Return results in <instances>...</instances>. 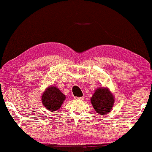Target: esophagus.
<instances>
[{
  "label": "esophagus",
  "instance_id": "34e87169",
  "mask_svg": "<svg viewBox=\"0 0 152 152\" xmlns=\"http://www.w3.org/2000/svg\"><path fill=\"white\" fill-rule=\"evenodd\" d=\"M76 99H78V100H83L84 97H75Z\"/></svg>",
  "mask_w": 152,
  "mask_h": 152
}]
</instances>
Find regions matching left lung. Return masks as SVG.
<instances>
[{
	"instance_id": "1",
	"label": "left lung",
	"mask_w": 152,
	"mask_h": 152,
	"mask_svg": "<svg viewBox=\"0 0 152 152\" xmlns=\"http://www.w3.org/2000/svg\"><path fill=\"white\" fill-rule=\"evenodd\" d=\"M90 101L97 114L104 115L111 110L114 106V97L108 88H99L95 90Z\"/></svg>"
}]
</instances>
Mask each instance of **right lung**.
I'll return each mask as SVG.
<instances>
[{
	"label": "right lung",
	"mask_w": 152,
	"mask_h": 152,
	"mask_svg": "<svg viewBox=\"0 0 152 152\" xmlns=\"http://www.w3.org/2000/svg\"><path fill=\"white\" fill-rule=\"evenodd\" d=\"M65 95L55 86L46 88L42 95V103L50 111H56L60 108L65 100Z\"/></svg>",
	"instance_id": "right-lung-1"
}]
</instances>
